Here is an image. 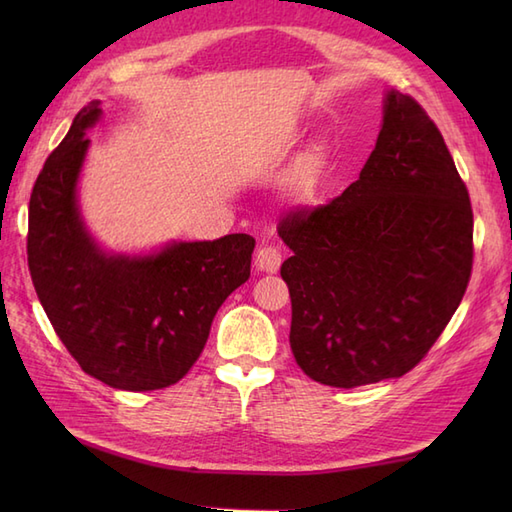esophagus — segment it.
Wrapping results in <instances>:
<instances>
[{
    "label": "esophagus",
    "instance_id": "34e87169",
    "mask_svg": "<svg viewBox=\"0 0 512 512\" xmlns=\"http://www.w3.org/2000/svg\"><path fill=\"white\" fill-rule=\"evenodd\" d=\"M279 266H281V253H279V248H275V246H262V248L257 250V255H255V268L259 270V273L273 275V273H277Z\"/></svg>",
    "mask_w": 512,
    "mask_h": 512
}]
</instances>
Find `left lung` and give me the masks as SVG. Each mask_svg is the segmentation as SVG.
I'll return each instance as SVG.
<instances>
[{"mask_svg":"<svg viewBox=\"0 0 512 512\" xmlns=\"http://www.w3.org/2000/svg\"><path fill=\"white\" fill-rule=\"evenodd\" d=\"M281 277L290 347L317 383L361 387L420 363L458 310L473 266V211L444 138L407 94L387 90L356 182L290 213Z\"/></svg>","mask_w":512,"mask_h":512,"instance_id":"obj_1","label":"left lung"}]
</instances>
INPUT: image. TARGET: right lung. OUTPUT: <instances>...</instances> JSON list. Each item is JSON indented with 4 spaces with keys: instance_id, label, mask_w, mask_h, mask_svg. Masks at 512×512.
<instances>
[{
    "instance_id": "right-lung-1",
    "label": "right lung",
    "mask_w": 512,
    "mask_h": 512,
    "mask_svg": "<svg viewBox=\"0 0 512 512\" xmlns=\"http://www.w3.org/2000/svg\"><path fill=\"white\" fill-rule=\"evenodd\" d=\"M103 118L94 99L48 156L28 209V266L54 332L83 372L125 391L169 387L189 372L215 312L250 277L246 233L116 253L90 231L79 182Z\"/></svg>"
}]
</instances>
